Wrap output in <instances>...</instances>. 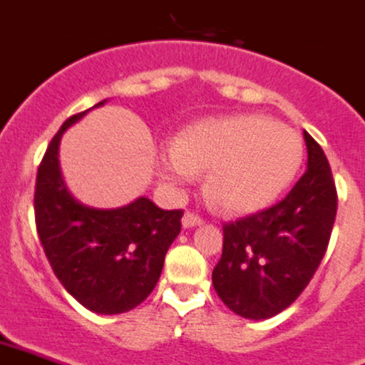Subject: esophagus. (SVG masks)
<instances>
[{"mask_svg":"<svg viewBox=\"0 0 365 365\" xmlns=\"http://www.w3.org/2000/svg\"><path fill=\"white\" fill-rule=\"evenodd\" d=\"M183 228H192V226L202 225V219L197 215V213H192V211H185V215L182 219Z\"/></svg>","mask_w":365,"mask_h":365,"instance_id":"obj_1","label":"esophagus"}]
</instances>
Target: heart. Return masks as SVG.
Wrapping results in <instances>:
<instances>
[{
    "label": "heart",
    "mask_w": 365,
    "mask_h": 365,
    "mask_svg": "<svg viewBox=\"0 0 365 365\" xmlns=\"http://www.w3.org/2000/svg\"><path fill=\"white\" fill-rule=\"evenodd\" d=\"M302 161L297 131L269 116L241 115L198 122L176 137L159 170L170 185L207 170V195L225 213H254L277 200Z\"/></svg>",
    "instance_id": "b5f03b06"
}]
</instances>
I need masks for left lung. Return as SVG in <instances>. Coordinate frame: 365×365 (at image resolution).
Listing matches in <instances>:
<instances>
[{
    "label": "left lung",
    "instance_id": "8db88e82",
    "mask_svg": "<svg viewBox=\"0 0 365 365\" xmlns=\"http://www.w3.org/2000/svg\"><path fill=\"white\" fill-rule=\"evenodd\" d=\"M308 168L274 206L222 226L213 269L220 301L245 319H267L297 301L332 234L338 192L323 148L304 131Z\"/></svg>",
    "mask_w": 365,
    "mask_h": 365
}]
</instances>
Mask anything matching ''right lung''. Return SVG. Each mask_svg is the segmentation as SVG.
Here are the masks:
<instances>
[{
	"label": "right lung",
	"mask_w": 365,
	"mask_h": 365,
	"mask_svg": "<svg viewBox=\"0 0 365 365\" xmlns=\"http://www.w3.org/2000/svg\"><path fill=\"white\" fill-rule=\"evenodd\" d=\"M85 113L61 125L38 165L36 234L55 277L79 304L96 314H124L158 284L183 211L161 210L145 197L116 210L79 204L63 183L57 152L63 131Z\"/></svg>",
	"instance_id": "1"
}]
</instances>
